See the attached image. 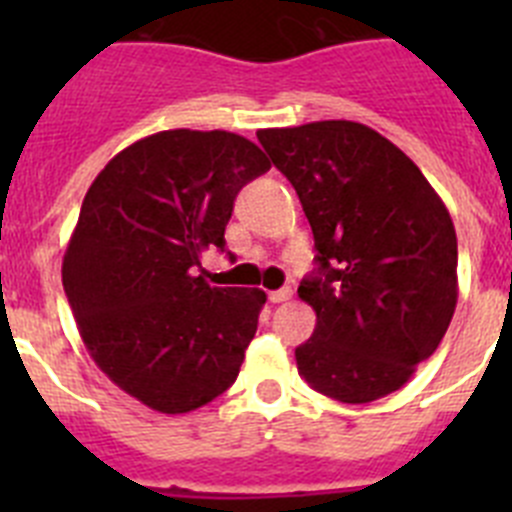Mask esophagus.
Returning a JSON list of instances; mask_svg holds the SVG:
<instances>
[{
    "instance_id": "1",
    "label": "esophagus",
    "mask_w": 512,
    "mask_h": 512,
    "mask_svg": "<svg viewBox=\"0 0 512 512\" xmlns=\"http://www.w3.org/2000/svg\"><path fill=\"white\" fill-rule=\"evenodd\" d=\"M289 297H292V289L289 287L277 289V292H269V302H274V305H279V302H287Z\"/></svg>"
}]
</instances>
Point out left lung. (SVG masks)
I'll return each mask as SVG.
<instances>
[{"instance_id": "1", "label": "left lung", "mask_w": 512, "mask_h": 512, "mask_svg": "<svg viewBox=\"0 0 512 512\" xmlns=\"http://www.w3.org/2000/svg\"><path fill=\"white\" fill-rule=\"evenodd\" d=\"M307 215L318 271L297 295L318 315L295 348L320 395L364 405L400 390L441 343L459 297L456 230L423 171L351 120L259 130Z\"/></svg>"}]
</instances>
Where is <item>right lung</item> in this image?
<instances>
[{"mask_svg":"<svg viewBox=\"0 0 512 512\" xmlns=\"http://www.w3.org/2000/svg\"><path fill=\"white\" fill-rule=\"evenodd\" d=\"M269 169L243 135L161 130L122 148L81 202L61 269L81 341L156 413L202 408L241 372L266 295L197 271L225 251L235 194Z\"/></svg>","mask_w":512,"mask_h":512,"instance_id":"1","label":"right lung"}]
</instances>
